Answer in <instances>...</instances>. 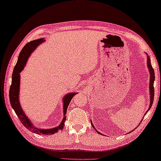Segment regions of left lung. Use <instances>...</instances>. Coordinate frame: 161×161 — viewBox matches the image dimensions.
<instances>
[{
  "mask_svg": "<svg viewBox=\"0 0 161 161\" xmlns=\"http://www.w3.org/2000/svg\"><path fill=\"white\" fill-rule=\"evenodd\" d=\"M147 63L148 70H149L150 75V83H149V88H150L149 90H150V103L149 108H148V110H150V108H151L152 104H153V98H154V86H153V83H154V80H155V73H154V70H153V67L151 65V63H150V59L149 58V56H147ZM148 110L147 111L146 113L148 112ZM146 113H145V114H146ZM141 122H142V121H141ZM91 125H92V127L95 129V127H94V126H93V125L92 124V122H91ZM96 131L98 133V134L101 135V133L98 132L96 130Z\"/></svg>",
  "mask_w": 161,
  "mask_h": 161,
  "instance_id": "1",
  "label": "left lung"
}]
</instances>
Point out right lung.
<instances>
[{
    "mask_svg": "<svg viewBox=\"0 0 161 161\" xmlns=\"http://www.w3.org/2000/svg\"><path fill=\"white\" fill-rule=\"evenodd\" d=\"M45 41L44 38L38 39L36 40H33L30 42L27 43L24 48L21 49L20 54H19L18 61H17L16 65H15L13 74H12V81L11 85L10 87L9 91V98H10V103H11V107L16 112L17 117L20 119L21 122L24 125V127L27 128L31 132L36 133L38 135H53L55 133L58 132L59 130H62L63 129L64 125H65V122L66 120V112L67 109H68V106H69L70 101L74 96L77 94V93L73 92L70 93L66 94L63 100V114L64 117L62 120L61 123L59 125L58 127L52 128V129H39L35 127L33 124H32L31 121L27 117V116L25 114V113L22 109L21 106L20 105V102H19V88H20V73L24 70V67L25 66L27 60H28L29 57L31 55V54L34 51V49L38 47L39 44H42Z\"/></svg>",
    "mask_w": 161,
    "mask_h": 161,
    "instance_id": "obj_1",
    "label": "right lung"
}]
</instances>
